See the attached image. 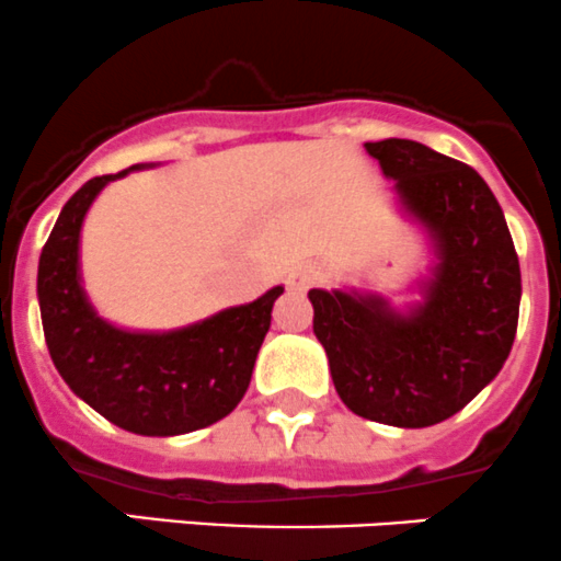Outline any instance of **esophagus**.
<instances>
[{
  "label": "esophagus",
  "instance_id": "34e87169",
  "mask_svg": "<svg viewBox=\"0 0 561 561\" xmlns=\"http://www.w3.org/2000/svg\"><path fill=\"white\" fill-rule=\"evenodd\" d=\"M316 280V270H294V273H288V288H291V291H305V288L310 286V283Z\"/></svg>",
  "mask_w": 561,
  "mask_h": 561
}]
</instances>
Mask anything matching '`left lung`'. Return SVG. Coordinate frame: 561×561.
Instances as JSON below:
<instances>
[{"label":"left lung","mask_w":561,"mask_h":561,"mask_svg":"<svg viewBox=\"0 0 561 561\" xmlns=\"http://www.w3.org/2000/svg\"><path fill=\"white\" fill-rule=\"evenodd\" d=\"M436 248L423 302L398 313L374 294L310 288L313 332L354 414L428 428L502 370L518 330L520 267L502 207L461 160L409 138L365 144Z\"/></svg>","instance_id":"obj_1"}]
</instances>
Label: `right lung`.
Wrapping results in <instances>:
<instances>
[{"mask_svg": "<svg viewBox=\"0 0 561 561\" xmlns=\"http://www.w3.org/2000/svg\"><path fill=\"white\" fill-rule=\"evenodd\" d=\"M127 171L94 176L59 213L37 267L43 332L59 376L108 423L141 436L191 434L242 401L283 286L174 332H127L100 319L81 288V224L94 196Z\"/></svg>", "mask_w": 561, "mask_h": 561, "instance_id": "obj_1", "label": "right lung"}]
</instances>
